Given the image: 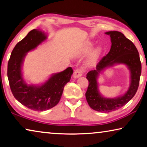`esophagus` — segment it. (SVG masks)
<instances>
[{"label": "esophagus", "instance_id": "obj_1", "mask_svg": "<svg viewBox=\"0 0 147 147\" xmlns=\"http://www.w3.org/2000/svg\"><path fill=\"white\" fill-rule=\"evenodd\" d=\"M83 73H84V70L81 69H77L74 72V78H77L80 77V76L82 75Z\"/></svg>", "mask_w": 147, "mask_h": 147}]
</instances>
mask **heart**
Listing matches in <instances>:
<instances>
[{
  "instance_id": "b5f03b06",
  "label": "heart",
  "mask_w": 147,
  "mask_h": 147,
  "mask_svg": "<svg viewBox=\"0 0 147 147\" xmlns=\"http://www.w3.org/2000/svg\"><path fill=\"white\" fill-rule=\"evenodd\" d=\"M94 47V43L92 41H87L82 46L80 49L81 54H87ZM100 53H101V49L100 48H96L94 50H93L90 55L88 59V64L89 65H94L96 63V61L98 60L99 57Z\"/></svg>"
}]
</instances>
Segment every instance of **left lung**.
Wrapping results in <instances>:
<instances>
[{"instance_id": "obj_1", "label": "left lung", "mask_w": 147, "mask_h": 147, "mask_svg": "<svg viewBox=\"0 0 147 147\" xmlns=\"http://www.w3.org/2000/svg\"><path fill=\"white\" fill-rule=\"evenodd\" d=\"M106 34L109 35L111 38V49L108 53L98 63L96 69L87 73L86 78L89 81V85L85 95L88 104L92 109L100 112L108 113L121 108L136 94L141 74V63L135 45L122 33L110 31L106 32ZM117 64H125L130 70V87L128 91L119 97L105 98L98 90L97 77L106 67Z\"/></svg>"}]
</instances>
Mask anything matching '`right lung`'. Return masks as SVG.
Wrapping results in <instances>:
<instances>
[{
	"label": "right lung",
	"instance_id": "add662e5",
	"mask_svg": "<svg viewBox=\"0 0 147 147\" xmlns=\"http://www.w3.org/2000/svg\"><path fill=\"white\" fill-rule=\"evenodd\" d=\"M47 39L44 32L34 29L28 33L13 49L8 63L7 75L14 98L28 108L45 111L55 106L60 101L64 86L71 80L73 69L52 74L41 85L28 84L22 76V66L27 54Z\"/></svg>",
	"mask_w": 147,
	"mask_h": 147
}]
</instances>
